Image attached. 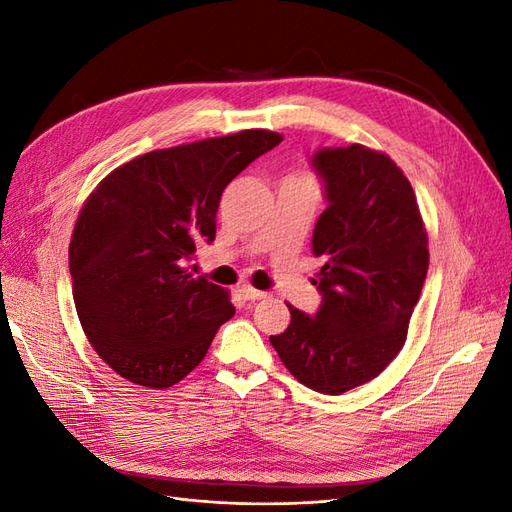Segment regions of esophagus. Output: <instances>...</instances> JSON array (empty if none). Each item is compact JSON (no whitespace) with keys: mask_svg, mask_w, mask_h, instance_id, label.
Segmentation results:
<instances>
[{"mask_svg":"<svg viewBox=\"0 0 512 512\" xmlns=\"http://www.w3.org/2000/svg\"><path fill=\"white\" fill-rule=\"evenodd\" d=\"M241 294H243V297H245L247 301H260V299H267V292L256 290V288H252V286H243V288H241Z\"/></svg>","mask_w":512,"mask_h":512,"instance_id":"1","label":"esophagus"}]
</instances>
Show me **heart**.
I'll list each match as a JSON object with an SVG mask.
<instances>
[{"instance_id":"obj_1","label":"heart","mask_w":512,"mask_h":512,"mask_svg":"<svg viewBox=\"0 0 512 512\" xmlns=\"http://www.w3.org/2000/svg\"><path fill=\"white\" fill-rule=\"evenodd\" d=\"M301 181H307V177H301Z\"/></svg>"}]
</instances>
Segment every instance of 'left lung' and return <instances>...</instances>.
<instances>
[{"mask_svg":"<svg viewBox=\"0 0 512 512\" xmlns=\"http://www.w3.org/2000/svg\"><path fill=\"white\" fill-rule=\"evenodd\" d=\"M329 207L312 237L322 258L316 316L290 309L271 344L307 389L342 395L380 376L406 344L429 267L427 230L408 177L386 153L354 143L320 149Z\"/></svg>","mask_w":512,"mask_h":512,"instance_id":"obj_1","label":"left lung"}]
</instances>
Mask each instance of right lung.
Wrapping results in <instances>:
<instances>
[{"instance_id":"add662e5","label":"right lung","mask_w":512,"mask_h":512,"mask_svg":"<svg viewBox=\"0 0 512 512\" xmlns=\"http://www.w3.org/2000/svg\"><path fill=\"white\" fill-rule=\"evenodd\" d=\"M282 138L241 130L149 151L87 196L70 241L74 305L89 344L121 378L168 389L205 359L235 305L185 265L215 239L226 185Z\"/></svg>"}]
</instances>
